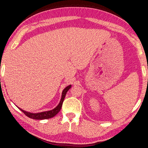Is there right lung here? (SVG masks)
<instances>
[{
	"label": "right lung",
	"mask_w": 148,
	"mask_h": 148,
	"mask_svg": "<svg viewBox=\"0 0 148 148\" xmlns=\"http://www.w3.org/2000/svg\"><path fill=\"white\" fill-rule=\"evenodd\" d=\"M71 85H70L67 86L66 88H64V89L62 92V98H61L60 102L58 103L55 109H53L51 110H48V111H45V112H39V113H31V112H29L25 111L23 109H21V108H19V109H20L26 115V116L28 117L33 119H36V120H42V119H50L51 117H53L55 116L59 112L60 110L62 109V104L64 101V97H65V95L66 94V92L69 90V89L71 88Z\"/></svg>",
	"instance_id": "right-lung-1"
}]
</instances>
